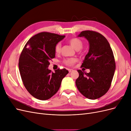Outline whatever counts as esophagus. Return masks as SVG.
Instances as JSON below:
<instances>
[{
    "instance_id": "esophagus-1",
    "label": "esophagus",
    "mask_w": 131,
    "mask_h": 131,
    "mask_svg": "<svg viewBox=\"0 0 131 131\" xmlns=\"http://www.w3.org/2000/svg\"><path fill=\"white\" fill-rule=\"evenodd\" d=\"M68 71H69V73L72 72H73V70L72 69H68Z\"/></svg>"
}]
</instances>
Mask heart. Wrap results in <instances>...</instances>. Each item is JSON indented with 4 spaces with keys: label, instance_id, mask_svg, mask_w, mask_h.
I'll list each match as a JSON object with an SVG mask.
<instances>
[{
    "label": "heart",
    "instance_id": "b5f03b06",
    "mask_svg": "<svg viewBox=\"0 0 131 131\" xmlns=\"http://www.w3.org/2000/svg\"><path fill=\"white\" fill-rule=\"evenodd\" d=\"M69 42L70 44L71 45L74 49L76 50H80L83 46V43L82 41L80 39L77 38H74L72 39H70L69 40ZM61 45L60 43H58L55 46L54 50L55 52L57 53H60L61 52ZM66 63L68 66H72L74 63L75 62V59L73 58L68 59L65 61Z\"/></svg>",
    "mask_w": 131,
    "mask_h": 131
}]
</instances>
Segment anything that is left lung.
I'll use <instances>...</instances> for the list:
<instances>
[{
	"label": "left lung",
	"instance_id": "1",
	"mask_svg": "<svg viewBox=\"0 0 131 131\" xmlns=\"http://www.w3.org/2000/svg\"><path fill=\"white\" fill-rule=\"evenodd\" d=\"M78 37H84L89 41V52L81 67L90 72L78 70L79 76L75 84L83 96L96 100L104 95L110 87L116 68L114 54L109 42L100 33L85 30Z\"/></svg>",
	"mask_w": 131,
	"mask_h": 131
}]
</instances>
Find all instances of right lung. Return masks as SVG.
Wrapping results in <instances>:
<instances>
[{"label":"right lung","mask_w":131,"mask_h":131,"mask_svg":"<svg viewBox=\"0 0 131 131\" xmlns=\"http://www.w3.org/2000/svg\"><path fill=\"white\" fill-rule=\"evenodd\" d=\"M65 35L41 32L28 41L19 57L18 67L23 84L35 98L45 101L57 93L62 79L68 74L66 69L51 72L50 61L55 57V46Z\"/></svg>","instance_id":"right-lung-1"}]
</instances>
